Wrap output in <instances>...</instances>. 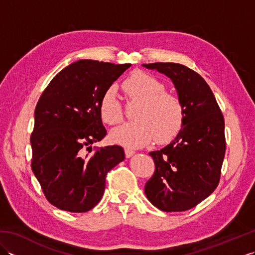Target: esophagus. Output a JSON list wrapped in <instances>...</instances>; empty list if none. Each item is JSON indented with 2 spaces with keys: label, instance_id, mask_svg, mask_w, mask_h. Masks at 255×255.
I'll return each instance as SVG.
<instances>
[{
  "label": "esophagus",
  "instance_id": "esophagus-1",
  "mask_svg": "<svg viewBox=\"0 0 255 255\" xmlns=\"http://www.w3.org/2000/svg\"><path fill=\"white\" fill-rule=\"evenodd\" d=\"M134 154V151L131 149H125V155H126V158H130Z\"/></svg>",
  "mask_w": 255,
  "mask_h": 255
}]
</instances>
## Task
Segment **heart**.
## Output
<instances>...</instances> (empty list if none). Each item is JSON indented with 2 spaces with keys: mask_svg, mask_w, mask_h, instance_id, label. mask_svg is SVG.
I'll list each match as a JSON object with an SVG mask.
<instances>
[{
  "mask_svg": "<svg viewBox=\"0 0 255 255\" xmlns=\"http://www.w3.org/2000/svg\"><path fill=\"white\" fill-rule=\"evenodd\" d=\"M128 102L138 103L133 112L136 121L115 128L111 133L114 141L130 148L142 147L155 138L158 143L171 141L180 132L183 105L177 96L165 92L164 84L142 71H134L123 82ZM100 114L107 125H117L124 119L121 102L114 88L107 89L100 101Z\"/></svg>",
  "mask_w": 255,
  "mask_h": 255,
  "instance_id": "obj_1",
  "label": "heart"
}]
</instances>
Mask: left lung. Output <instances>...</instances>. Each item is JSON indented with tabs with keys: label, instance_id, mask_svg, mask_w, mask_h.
Instances as JSON below:
<instances>
[{
	"label": "left lung",
	"instance_id": "8db88e82",
	"mask_svg": "<svg viewBox=\"0 0 255 255\" xmlns=\"http://www.w3.org/2000/svg\"><path fill=\"white\" fill-rule=\"evenodd\" d=\"M169 77L183 110L180 132L163 149L152 151L153 175L144 193L160 210L185 211L218 186L226 152L225 121L213 91L200 75L180 63L142 64Z\"/></svg>",
	"mask_w": 255,
	"mask_h": 255
}]
</instances>
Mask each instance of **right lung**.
<instances>
[{
    "instance_id": "right-lung-1",
    "label": "right lung",
    "mask_w": 255,
    "mask_h": 255,
    "mask_svg": "<svg viewBox=\"0 0 255 255\" xmlns=\"http://www.w3.org/2000/svg\"><path fill=\"white\" fill-rule=\"evenodd\" d=\"M79 60L61 70L39 97L30 136L31 170L48 202L85 213L100 202L107 173L125 152L121 145L92 150L106 136L100 114L104 92L130 67Z\"/></svg>"
}]
</instances>
